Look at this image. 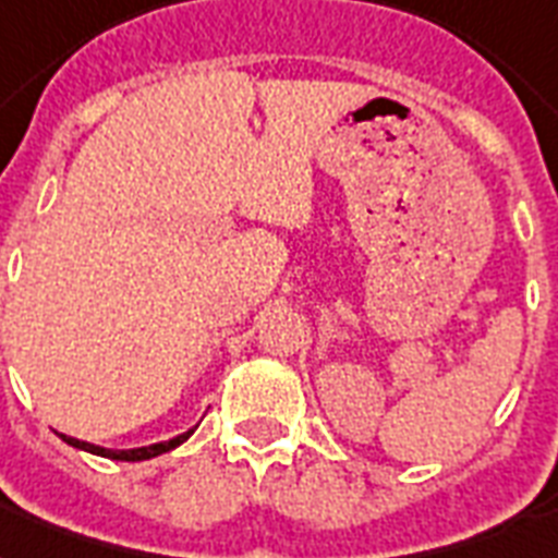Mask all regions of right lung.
<instances>
[{
	"label": "right lung",
	"instance_id": "add662e5",
	"mask_svg": "<svg viewBox=\"0 0 558 558\" xmlns=\"http://www.w3.org/2000/svg\"><path fill=\"white\" fill-rule=\"evenodd\" d=\"M193 434L185 432V434H179V437H173V440L168 442H156V446H144V449H124V451H116V449H100V446H92V442H83V440H74V437H65V434H60L69 446H74V449H83V451H92V454H100V458H112V460H150L156 458V454H165V451L170 449H177V446H182V442L187 440Z\"/></svg>",
	"mask_w": 558,
	"mask_h": 558
}]
</instances>
